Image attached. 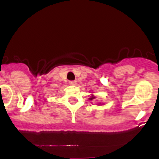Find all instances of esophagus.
I'll return each mask as SVG.
<instances>
[{
    "label": "esophagus",
    "mask_w": 159,
    "mask_h": 159,
    "mask_svg": "<svg viewBox=\"0 0 159 159\" xmlns=\"http://www.w3.org/2000/svg\"><path fill=\"white\" fill-rule=\"evenodd\" d=\"M68 84H70V85H71V86H75L77 84V81L75 80H73V81H69V83Z\"/></svg>",
    "instance_id": "1"
}]
</instances>
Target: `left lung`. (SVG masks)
I'll use <instances>...</instances> for the list:
<instances>
[{
    "mask_svg": "<svg viewBox=\"0 0 159 159\" xmlns=\"http://www.w3.org/2000/svg\"><path fill=\"white\" fill-rule=\"evenodd\" d=\"M95 99V95H93V92H92V94H91V96H90V98H89V100H93V99ZM104 104V103H101V102H99V103H98V105H103Z\"/></svg>",
    "mask_w": 159,
    "mask_h": 159,
    "instance_id": "obj_1",
    "label": "left lung"
}]
</instances>
